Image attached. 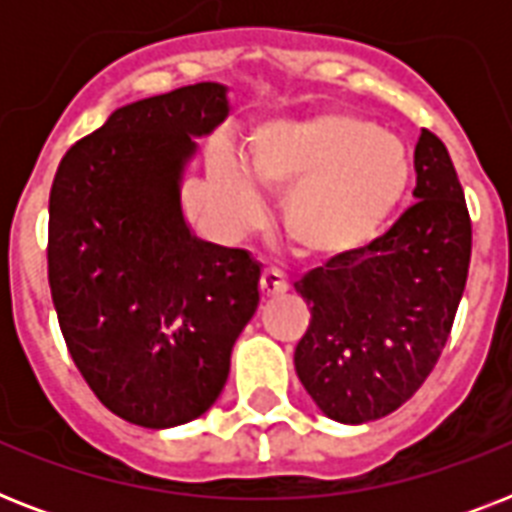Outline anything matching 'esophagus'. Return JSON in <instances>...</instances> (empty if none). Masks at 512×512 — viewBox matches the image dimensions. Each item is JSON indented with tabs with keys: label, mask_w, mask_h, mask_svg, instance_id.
Here are the masks:
<instances>
[{
	"label": "esophagus",
	"mask_w": 512,
	"mask_h": 512,
	"mask_svg": "<svg viewBox=\"0 0 512 512\" xmlns=\"http://www.w3.org/2000/svg\"><path fill=\"white\" fill-rule=\"evenodd\" d=\"M287 289L289 284L284 279V273L276 271V268H265L263 276H260V292H263V297H276L281 292H287Z\"/></svg>",
	"instance_id": "1"
}]
</instances>
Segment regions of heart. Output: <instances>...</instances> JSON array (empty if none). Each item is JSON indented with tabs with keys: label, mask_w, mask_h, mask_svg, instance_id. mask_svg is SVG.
I'll return each instance as SVG.
<instances>
[{
	"label": "heart",
	"mask_w": 512,
	"mask_h": 512,
	"mask_svg": "<svg viewBox=\"0 0 512 512\" xmlns=\"http://www.w3.org/2000/svg\"><path fill=\"white\" fill-rule=\"evenodd\" d=\"M249 171L260 185L287 191L281 228L292 247L329 260L366 247L385 228L409 191L412 156L366 116L335 108L257 132ZM251 178L233 156L209 170L217 204L233 223H249L263 209Z\"/></svg>",
	"instance_id": "1"
}]
</instances>
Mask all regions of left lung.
I'll list each match as a JSON object with an SVG mask.
<instances>
[{"label": "left lung", "mask_w": 512, "mask_h": 512, "mask_svg": "<svg viewBox=\"0 0 512 512\" xmlns=\"http://www.w3.org/2000/svg\"><path fill=\"white\" fill-rule=\"evenodd\" d=\"M414 172L417 201L388 231L295 281L311 305L297 377L337 422L380 420L420 390L465 292L473 225L452 156L430 130Z\"/></svg>", "instance_id": "1"}]
</instances>
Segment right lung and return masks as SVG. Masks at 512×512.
I'll list each match as a JSON object with an SVG mask.
<instances>
[{
	"label": "right lung",
	"mask_w": 512,
	"mask_h": 512,
	"mask_svg": "<svg viewBox=\"0 0 512 512\" xmlns=\"http://www.w3.org/2000/svg\"><path fill=\"white\" fill-rule=\"evenodd\" d=\"M225 114L215 82L116 108L52 180L47 279L60 332L100 404L132 425L207 412L260 303V265L196 239L180 209L193 138Z\"/></svg>",
	"instance_id": "add662e5"
}]
</instances>
